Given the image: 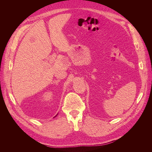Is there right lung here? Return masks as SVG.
Masks as SVG:
<instances>
[{"label": "right lung", "instance_id": "add662e5", "mask_svg": "<svg viewBox=\"0 0 152 152\" xmlns=\"http://www.w3.org/2000/svg\"><path fill=\"white\" fill-rule=\"evenodd\" d=\"M58 114H57V115H56V116H55V117H56V116H57V115H58Z\"/></svg>", "mask_w": 152, "mask_h": 152}]
</instances>
